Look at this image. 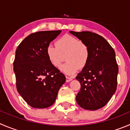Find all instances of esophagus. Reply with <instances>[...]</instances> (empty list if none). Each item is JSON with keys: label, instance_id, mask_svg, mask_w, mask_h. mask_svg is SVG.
Masks as SVG:
<instances>
[{"label": "esophagus", "instance_id": "1", "mask_svg": "<svg viewBox=\"0 0 130 130\" xmlns=\"http://www.w3.org/2000/svg\"><path fill=\"white\" fill-rule=\"evenodd\" d=\"M66 82H69L71 81L73 79L72 77H71V76H66Z\"/></svg>", "mask_w": 130, "mask_h": 130}]
</instances>
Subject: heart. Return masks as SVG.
I'll return each instance as SVG.
<instances>
[{
	"label": "heart",
	"mask_w": 130,
	"mask_h": 130,
	"mask_svg": "<svg viewBox=\"0 0 130 130\" xmlns=\"http://www.w3.org/2000/svg\"><path fill=\"white\" fill-rule=\"evenodd\" d=\"M46 54L50 64L58 68L65 59L67 62L63 64L61 70L67 75L75 74L79 68L86 66L90 57V49L84 42L79 41L73 36L66 34L55 42V46L49 44Z\"/></svg>",
	"instance_id": "b5f03b06"
}]
</instances>
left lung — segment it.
<instances>
[{"mask_svg":"<svg viewBox=\"0 0 130 130\" xmlns=\"http://www.w3.org/2000/svg\"><path fill=\"white\" fill-rule=\"evenodd\" d=\"M70 32L86 43L90 49L88 63L76 76L81 86L76 102L84 109H100L108 103L117 89L119 68L116 53L107 40L96 33Z\"/></svg>","mask_w":130,"mask_h":130,"instance_id":"obj_1","label":"left lung"}]
</instances>
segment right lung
Instances as JSON below:
<instances>
[{
    "instance_id": "1",
    "label": "right lung",
    "mask_w": 130,
    "mask_h": 130,
    "mask_svg": "<svg viewBox=\"0 0 130 130\" xmlns=\"http://www.w3.org/2000/svg\"><path fill=\"white\" fill-rule=\"evenodd\" d=\"M61 30L32 33L16 50L13 70L18 93L33 108H44L55 103L58 91L66 82L64 75L50 64L46 50Z\"/></svg>"
}]
</instances>
